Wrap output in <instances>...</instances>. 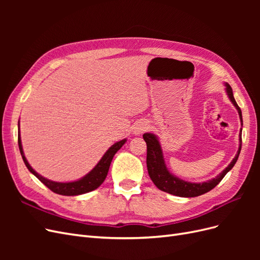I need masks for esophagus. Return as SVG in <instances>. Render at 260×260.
I'll return each instance as SVG.
<instances>
[{
    "mask_svg": "<svg viewBox=\"0 0 260 260\" xmlns=\"http://www.w3.org/2000/svg\"><path fill=\"white\" fill-rule=\"evenodd\" d=\"M147 130V122L146 121H139L138 123H136L135 127H133V133L136 136H140L142 133Z\"/></svg>",
    "mask_w": 260,
    "mask_h": 260,
    "instance_id": "34e87169",
    "label": "esophagus"
}]
</instances>
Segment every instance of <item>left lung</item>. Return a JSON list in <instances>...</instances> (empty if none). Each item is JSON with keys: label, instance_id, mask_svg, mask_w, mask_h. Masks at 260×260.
Returning a JSON list of instances; mask_svg holds the SVG:
<instances>
[{"label": "left lung", "instance_id": "1", "mask_svg": "<svg viewBox=\"0 0 260 260\" xmlns=\"http://www.w3.org/2000/svg\"><path fill=\"white\" fill-rule=\"evenodd\" d=\"M225 85V92L228 98L230 99L234 107L237 108L239 113L241 124L243 125V119H242V112L237 102L234 100L233 92L231 86L224 83ZM143 139L146 142L147 145V155H146V165H147V171L149 178L154 182V184L159 188V190L167 192L169 194L180 196V198H195V196H200L202 194H205L212 190L220 181L223 179V177L229 172L233 166L237 162L239 155L241 152L242 147V128L240 132V145H239V151L235 155L232 161L228 165V167L220 174L215 177L214 179L208 180L206 182H201V183H195V182H188V181H184L172 175L171 172L168 170L166 164H165L164 155H162V149L160 146V143L154 133H144Z\"/></svg>", "mask_w": 260, "mask_h": 260}]
</instances>
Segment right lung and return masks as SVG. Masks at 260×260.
Here are the masks:
<instances>
[{"instance_id":"right-lung-1","label":"right lung","mask_w":260,"mask_h":260,"mask_svg":"<svg viewBox=\"0 0 260 260\" xmlns=\"http://www.w3.org/2000/svg\"><path fill=\"white\" fill-rule=\"evenodd\" d=\"M18 129H19V122H18ZM127 142V139H123L119 142H116L109 147L106 153L103 155V157L100 159V161L96 164V166L94 167L89 174H86L84 177H82L79 180L72 181V182H55V181L49 180L41 175H39L38 172L30 166L28 160L26 159L25 154H23V149L21 145V139H20V130L18 132V146L19 151L22 157V160L25 162L26 167L31 174L35 175L41 182L48 186L51 191L59 195H66V196H75V195H81L84 193L91 192L93 190L98 188L102 183L104 182V180L107 176V172L111 166V162L114 158V155L119 151L121 146Z\"/></svg>"}]
</instances>
